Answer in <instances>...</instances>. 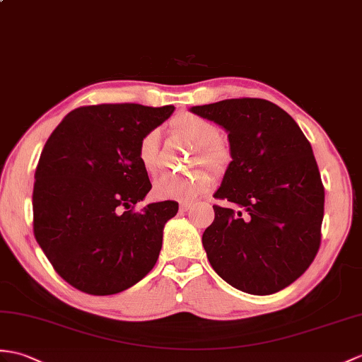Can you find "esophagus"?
I'll use <instances>...</instances> for the list:
<instances>
[{"label":"esophagus","instance_id":"1","mask_svg":"<svg viewBox=\"0 0 362 362\" xmlns=\"http://www.w3.org/2000/svg\"><path fill=\"white\" fill-rule=\"evenodd\" d=\"M189 209H191V204H187V202H183V204H180V211L187 213V211H189Z\"/></svg>","mask_w":362,"mask_h":362}]
</instances>
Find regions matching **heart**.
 Listing matches in <instances>:
<instances>
[{
  "label": "heart",
  "instance_id": "b5f03b06",
  "mask_svg": "<svg viewBox=\"0 0 362 362\" xmlns=\"http://www.w3.org/2000/svg\"><path fill=\"white\" fill-rule=\"evenodd\" d=\"M174 128L182 137L196 146V162H200L213 171H221L226 163V149L219 139V128L204 117L194 114H182L174 120ZM139 160L148 173H154L160 156H158V131L146 132L139 143ZM211 187V175L205 171H192L185 174L165 173L154 180L153 192L157 199H173L191 202L204 194Z\"/></svg>",
  "mask_w": 362,
  "mask_h": 362
}]
</instances>
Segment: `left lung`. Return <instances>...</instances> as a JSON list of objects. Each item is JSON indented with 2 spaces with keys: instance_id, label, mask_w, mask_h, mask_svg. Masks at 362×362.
<instances>
[{
  "instance_id": "left-lung-1",
  "label": "left lung",
  "mask_w": 362,
  "mask_h": 362,
  "mask_svg": "<svg viewBox=\"0 0 362 362\" xmlns=\"http://www.w3.org/2000/svg\"><path fill=\"white\" fill-rule=\"evenodd\" d=\"M192 114L228 132L231 162L202 243L225 282L265 296L288 287L313 262L321 243L324 187L313 149L298 123L262 98L192 106Z\"/></svg>"
}]
</instances>
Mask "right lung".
I'll return each mask as SVG.
<instances>
[{"label":"right lung","instance_id":"1","mask_svg":"<svg viewBox=\"0 0 362 362\" xmlns=\"http://www.w3.org/2000/svg\"><path fill=\"white\" fill-rule=\"evenodd\" d=\"M174 106L134 103L74 109L50 134L33 183V234L63 279L95 296L141 281L162 250L174 200L134 205L151 189L139 143Z\"/></svg>","mask_w":362,"mask_h":362}]
</instances>
